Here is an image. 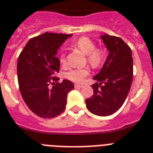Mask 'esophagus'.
I'll return each instance as SVG.
<instances>
[{"label":"esophagus","mask_w":153,"mask_h":153,"mask_svg":"<svg viewBox=\"0 0 153 153\" xmlns=\"http://www.w3.org/2000/svg\"><path fill=\"white\" fill-rule=\"evenodd\" d=\"M82 85H80V84H75V88H82Z\"/></svg>","instance_id":"obj_1"}]
</instances>
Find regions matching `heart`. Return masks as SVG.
Masks as SVG:
<instances>
[{
    "label": "heart",
    "instance_id": "1",
    "mask_svg": "<svg viewBox=\"0 0 153 153\" xmlns=\"http://www.w3.org/2000/svg\"><path fill=\"white\" fill-rule=\"evenodd\" d=\"M74 46L78 48L82 52L87 54V59L88 63L92 67L98 68L104 62L106 56V51L102 47H95V43L92 39L88 37L82 36L77 39L74 42ZM59 62L62 65L66 63L65 49H62L59 56ZM90 68H71L65 73L66 78L72 82L82 83L85 78L90 74Z\"/></svg>",
    "mask_w": 153,
    "mask_h": 153
}]
</instances>
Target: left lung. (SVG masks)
<instances>
[{
    "mask_svg": "<svg viewBox=\"0 0 153 153\" xmlns=\"http://www.w3.org/2000/svg\"><path fill=\"white\" fill-rule=\"evenodd\" d=\"M109 54L100 72L93 79L92 96L85 100L87 108L94 115L107 116L123 105L131 88L133 76L132 50L122 38L102 36Z\"/></svg>",
    "mask_w": 153,
    "mask_h": 153,
    "instance_id": "1",
    "label": "left lung"
}]
</instances>
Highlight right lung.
I'll list each match as a JSON object with an SVG mask.
<instances>
[{
	"mask_svg": "<svg viewBox=\"0 0 153 153\" xmlns=\"http://www.w3.org/2000/svg\"><path fill=\"white\" fill-rule=\"evenodd\" d=\"M71 34L45 32L30 38L20 53L18 80L21 96L38 116L51 119L65 109L67 94L74 89L69 80L58 82L60 62L56 57L62 44ZM53 84L50 89L49 86Z\"/></svg>",
	"mask_w": 153,
	"mask_h": 153,
	"instance_id": "obj_1",
	"label": "right lung"
}]
</instances>
